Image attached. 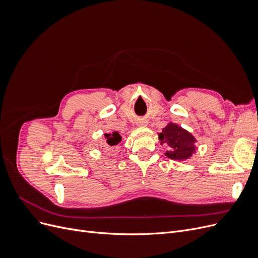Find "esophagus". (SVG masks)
<instances>
[{
	"mask_svg": "<svg viewBox=\"0 0 258 258\" xmlns=\"http://www.w3.org/2000/svg\"><path fill=\"white\" fill-rule=\"evenodd\" d=\"M142 124H144V122H141V126H142Z\"/></svg>",
	"mask_w": 258,
	"mask_h": 258,
	"instance_id": "obj_1",
	"label": "esophagus"
}]
</instances>
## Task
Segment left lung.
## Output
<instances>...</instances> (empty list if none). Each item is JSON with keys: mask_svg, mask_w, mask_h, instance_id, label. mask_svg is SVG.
<instances>
[{"mask_svg": "<svg viewBox=\"0 0 258 258\" xmlns=\"http://www.w3.org/2000/svg\"><path fill=\"white\" fill-rule=\"evenodd\" d=\"M159 140L161 144L166 143L169 147L166 156L173 160H185L189 158L195 152V139L188 131L176 123L170 122L168 126L162 129L159 134Z\"/></svg>", "mask_w": 258, "mask_h": 258, "instance_id": "obj_1", "label": "left lung"}]
</instances>
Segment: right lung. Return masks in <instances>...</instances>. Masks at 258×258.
I'll return each mask as SVG.
<instances>
[{
	"instance_id": "add662e5",
	"label": "right lung",
	"mask_w": 258,
	"mask_h": 258,
	"mask_svg": "<svg viewBox=\"0 0 258 258\" xmlns=\"http://www.w3.org/2000/svg\"><path fill=\"white\" fill-rule=\"evenodd\" d=\"M105 138H106V142L108 145L111 146H115L118 144L120 141H121V137L119 136L118 132H113V134L111 135H105Z\"/></svg>"
}]
</instances>
